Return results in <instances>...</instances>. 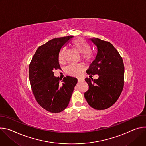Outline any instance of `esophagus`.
Masks as SVG:
<instances>
[{
    "label": "esophagus",
    "instance_id": "esophagus-1",
    "mask_svg": "<svg viewBox=\"0 0 146 146\" xmlns=\"http://www.w3.org/2000/svg\"><path fill=\"white\" fill-rule=\"evenodd\" d=\"M78 80L79 82H80V81H84V78H78Z\"/></svg>",
    "mask_w": 146,
    "mask_h": 146
}]
</instances>
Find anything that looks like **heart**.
Returning <instances> with one entry per match:
<instances>
[{"mask_svg": "<svg viewBox=\"0 0 146 146\" xmlns=\"http://www.w3.org/2000/svg\"><path fill=\"white\" fill-rule=\"evenodd\" d=\"M72 46L78 52L82 54V57L85 61H90L92 60L93 56L89 52L90 50V46L84 39L81 38L75 39L72 42ZM65 50H66L65 48H63L60 52L59 60L60 61H62L64 59ZM82 70V67L81 66L78 64H71L67 67L66 72L71 76H78Z\"/></svg>", "mask_w": 146, "mask_h": 146, "instance_id": "1", "label": "heart"}]
</instances>
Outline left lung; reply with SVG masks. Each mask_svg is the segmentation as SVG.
<instances>
[{
  "mask_svg": "<svg viewBox=\"0 0 146 146\" xmlns=\"http://www.w3.org/2000/svg\"><path fill=\"white\" fill-rule=\"evenodd\" d=\"M89 40L97 47V54L86 72L98 75L99 78H85L89 90L84 96L90 107L98 110H105L117 102L122 91L123 62L111 43L95 38Z\"/></svg>",
  "mask_w": 146,
  "mask_h": 146,
  "instance_id": "8db88e82",
  "label": "left lung"
}]
</instances>
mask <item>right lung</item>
<instances>
[{"instance_id":"right-lung-1","label":"right lung","mask_w":146,"mask_h":146,"mask_svg":"<svg viewBox=\"0 0 146 146\" xmlns=\"http://www.w3.org/2000/svg\"><path fill=\"white\" fill-rule=\"evenodd\" d=\"M74 36L54 38L38 48L29 66V78L32 92L39 105L48 112L58 113L68 106L76 78L67 76L61 81L53 71L60 69L59 54L61 48Z\"/></svg>"}]
</instances>
